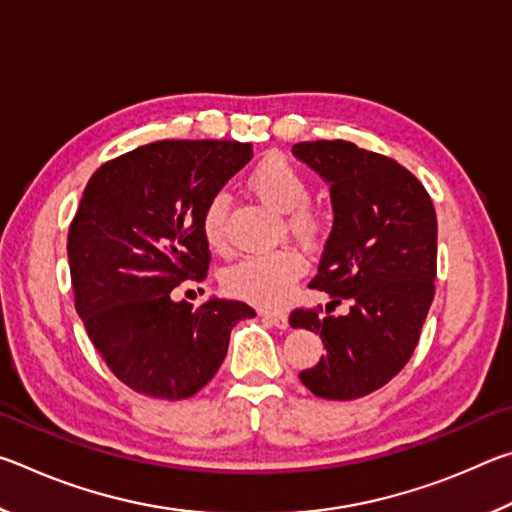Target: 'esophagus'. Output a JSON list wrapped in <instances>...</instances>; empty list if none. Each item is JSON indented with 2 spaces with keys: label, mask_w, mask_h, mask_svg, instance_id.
I'll use <instances>...</instances> for the list:
<instances>
[{
  "label": "esophagus",
  "mask_w": 512,
  "mask_h": 512,
  "mask_svg": "<svg viewBox=\"0 0 512 512\" xmlns=\"http://www.w3.org/2000/svg\"><path fill=\"white\" fill-rule=\"evenodd\" d=\"M259 316H262V320H266L268 325H273L277 329L289 327V318L287 314H282V311H259Z\"/></svg>",
  "instance_id": "esophagus-1"
}]
</instances>
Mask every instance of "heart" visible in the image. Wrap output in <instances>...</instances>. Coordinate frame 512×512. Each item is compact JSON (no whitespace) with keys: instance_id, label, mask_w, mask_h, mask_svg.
I'll list each match as a JSON object with an SVG mask.
<instances>
[{"instance_id":"b5f03b06","label":"heart","mask_w":512,"mask_h":512,"mask_svg":"<svg viewBox=\"0 0 512 512\" xmlns=\"http://www.w3.org/2000/svg\"><path fill=\"white\" fill-rule=\"evenodd\" d=\"M250 189L259 201L277 212H291L289 228L300 239H311L320 228V216L305 207L309 198L307 180L284 158H268L250 173ZM203 239L212 250L228 246V196L216 194L203 212ZM300 253L293 248L266 250L241 257L225 273V287L241 300L262 307H277L289 298L293 284L302 275Z\"/></svg>"}]
</instances>
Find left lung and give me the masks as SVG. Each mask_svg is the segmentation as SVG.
Returning a JSON list of instances; mask_svg holds the SVG:
<instances>
[{"mask_svg":"<svg viewBox=\"0 0 512 512\" xmlns=\"http://www.w3.org/2000/svg\"><path fill=\"white\" fill-rule=\"evenodd\" d=\"M293 155L329 185L334 223L309 287L345 316L296 309L291 327L327 354L300 381L325 400H357L400 372L418 345L436 280V210L420 180L386 155L343 140L300 142Z\"/></svg>","mask_w":512,"mask_h":512,"instance_id":"8db88e82","label":"left lung"}]
</instances>
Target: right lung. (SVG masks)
Returning a JSON list of instances; mask_svg holds the SVG:
<instances>
[{"label":"right lung","instance_id":"1","mask_svg":"<svg viewBox=\"0 0 512 512\" xmlns=\"http://www.w3.org/2000/svg\"><path fill=\"white\" fill-rule=\"evenodd\" d=\"M253 158L250 144L162 140L92 173L67 235L76 311L108 368L133 391L185 400L210 381L246 302L173 300L203 280V212Z\"/></svg>","mask_w":512,"mask_h":512}]
</instances>
